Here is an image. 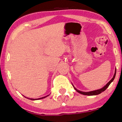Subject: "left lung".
Returning a JSON list of instances; mask_svg holds the SVG:
<instances>
[{
  "instance_id": "8db88e82",
  "label": "left lung",
  "mask_w": 122,
  "mask_h": 122,
  "mask_svg": "<svg viewBox=\"0 0 122 122\" xmlns=\"http://www.w3.org/2000/svg\"><path fill=\"white\" fill-rule=\"evenodd\" d=\"M116 69L115 70V72H114V76L113 77V78H112L111 80H110V81H109V82H108L107 83L106 85V86H104V87H102V88H100V89H98V90H94V91H92V92H81V91H80L78 90H77V88H75L74 86L72 85V86L74 87V89L76 90V91H77L78 93H80V94H83V95H86V96H95V95H98V94H100V93H102V92H103L104 91H105L106 90V88H107L109 86V85L111 84L112 82L114 80V78H115V76H116Z\"/></svg>"
}]
</instances>
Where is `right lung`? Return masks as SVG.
Instances as JSON below:
<instances>
[{"label":"right lung","mask_w":122,"mask_h":122,"mask_svg":"<svg viewBox=\"0 0 122 122\" xmlns=\"http://www.w3.org/2000/svg\"><path fill=\"white\" fill-rule=\"evenodd\" d=\"M49 95H48V96H45V97H41V98H38V99H30V98H27V97H26V98H27V99H29V100H40V99H44V98H45V97H46L47 96H48Z\"/></svg>","instance_id":"1"}]
</instances>
